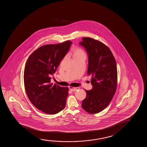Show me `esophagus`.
<instances>
[{
	"label": "esophagus",
	"mask_w": 147,
	"mask_h": 147,
	"mask_svg": "<svg viewBox=\"0 0 147 147\" xmlns=\"http://www.w3.org/2000/svg\"><path fill=\"white\" fill-rule=\"evenodd\" d=\"M69 88L72 91H76L77 90H78L79 88V87H72L69 86Z\"/></svg>",
	"instance_id": "esophagus-1"
}]
</instances>
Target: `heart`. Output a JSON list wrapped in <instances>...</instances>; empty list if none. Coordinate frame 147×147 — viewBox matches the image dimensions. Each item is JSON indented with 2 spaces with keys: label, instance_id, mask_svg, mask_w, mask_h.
<instances>
[{
  "label": "heart",
  "instance_id": "heart-1",
  "mask_svg": "<svg viewBox=\"0 0 147 147\" xmlns=\"http://www.w3.org/2000/svg\"><path fill=\"white\" fill-rule=\"evenodd\" d=\"M73 56H78L80 55L85 54L84 51L81 49L78 48V47H75L73 49Z\"/></svg>",
  "mask_w": 147,
  "mask_h": 147
}]
</instances>
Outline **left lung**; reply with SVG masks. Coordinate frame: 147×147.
I'll return each instance as SVG.
<instances>
[{"label":"left lung","mask_w":147,"mask_h":147,"mask_svg":"<svg viewBox=\"0 0 147 147\" xmlns=\"http://www.w3.org/2000/svg\"><path fill=\"white\" fill-rule=\"evenodd\" d=\"M79 42L88 56L87 74L91 75L92 89L86 90L82 107L87 113L94 114L105 109L113 99L117 87V72L115 57L111 50L100 41L83 38Z\"/></svg>","instance_id":"1"}]
</instances>
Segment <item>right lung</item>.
I'll list each match as a JSON object with an SVG mask.
<instances>
[{"mask_svg":"<svg viewBox=\"0 0 147 147\" xmlns=\"http://www.w3.org/2000/svg\"><path fill=\"white\" fill-rule=\"evenodd\" d=\"M72 44L67 40L42 46L26 61L24 76L26 94L36 109L47 114H56L66 105L68 88L51 83V77L56 72Z\"/></svg>","mask_w":147,"mask_h":147,"instance_id":"add662e5","label":"right lung"}]
</instances>
